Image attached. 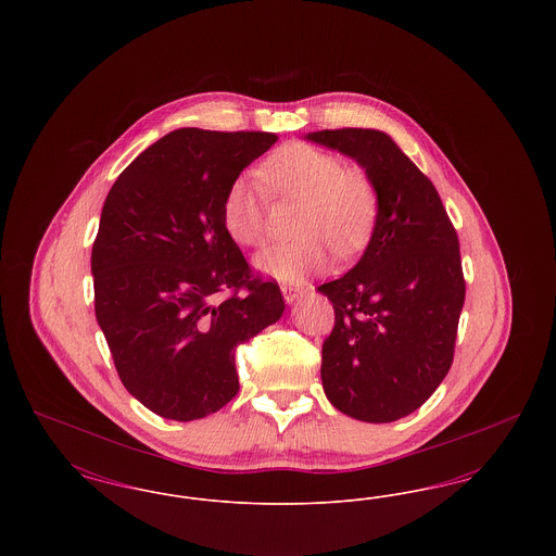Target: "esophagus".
I'll return each instance as SVG.
<instances>
[{
	"instance_id": "esophagus-1",
	"label": "esophagus",
	"mask_w": 556,
	"mask_h": 556,
	"mask_svg": "<svg viewBox=\"0 0 556 556\" xmlns=\"http://www.w3.org/2000/svg\"><path fill=\"white\" fill-rule=\"evenodd\" d=\"M281 293H283V298H286V302H288V304H293V302H298V300L302 298V293H304V291L300 290V288L283 286V288H281Z\"/></svg>"
}]
</instances>
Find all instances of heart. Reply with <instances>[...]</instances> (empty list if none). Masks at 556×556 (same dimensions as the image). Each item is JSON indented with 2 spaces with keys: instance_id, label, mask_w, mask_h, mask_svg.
I'll use <instances>...</instances> for the list:
<instances>
[{
  "instance_id": "heart-1",
  "label": "heart",
  "mask_w": 556,
  "mask_h": 556,
  "mask_svg": "<svg viewBox=\"0 0 556 556\" xmlns=\"http://www.w3.org/2000/svg\"><path fill=\"white\" fill-rule=\"evenodd\" d=\"M270 193L302 202L295 233L256 256V268L286 283H300L323 273L331 261V248L352 256L369 241L377 223L379 198L369 175L344 166L331 152L311 143H288L275 150L261 166ZM265 191L250 177H238L223 198V225L239 245L258 248L266 239Z\"/></svg>"
}]
</instances>
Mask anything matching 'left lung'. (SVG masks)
<instances>
[{"mask_svg":"<svg viewBox=\"0 0 556 556\" xmlns=\"http://www.w3.org/2000/svg\"><path fill=\"white\" fill-rule=\"evenodd\" d=\"M306 139L356 160L379 198L361 261L317 288L336 311L323 390L352 419L392 424L448 375L465 302L458 238L433 184L388 132L325 129Z\"/></svg>","mask_w":556,"mask_h":556,"instance_id":"obj_1","label":"left lung"}]
</instances>
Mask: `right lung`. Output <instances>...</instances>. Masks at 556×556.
<instances>
[{
    "instance_id": "add662e5",
    "label": "right lung",
    "mask_w": 556,
    "mask_h": 556,
    "mask_svg": "<svg viewBox=\"0 0 556 556\" xmlns=\"http://www.w3.org/2000/svg\"><path fill=\"white\" fill-rule=\"evenodd\" d=\"M275 132L177 129L108 193L91 250L96 317L127 392L164 419L195 421L238 394L236 348L277 323V281L245 263L223 198Z\"/></svg>"
}]
</instances>
